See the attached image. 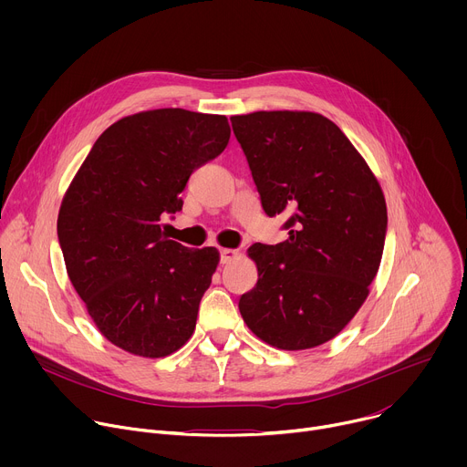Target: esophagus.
<instances>
[{
	"label": "esophagus",
	"instance_id": "1",
	"mask_svg": "<svg viewBox=\"0 0 467 467\" xmlns=\"http://www.w3.org/2000/svg\"><path fill=\"white\" fill-rule=\"evenodd\" d=\"M238 256H240V253H238L236 249H227V247L220 249V260H222V264H229V262L236 260Z\"/></svg>",
	"mask_w": 467,
	"mask_h": 467
}]
</instances>
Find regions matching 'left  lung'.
Listing matches in <instances>:
<instances>
[{"mask_svg": "<svg viewBox=\"0 0 467 467\" xmlns=\"http://www.w3.org/2000/svg\"><path fill=\"white\" fill-rule=\"evenodd\" d=\"M268 216L288 240L253 244L258 281L238 308L254 337L285 351L335 338L369 294L388 225L382 188L337 123L306 110L231 118Z\"/></svg>", "mask_w": 467, "mask_h": 467, "instance_id": "left-lung-1", "label": "left lung"}]
</instances>
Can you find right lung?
I'll return each mask as SVG.
<instances>
[{
	"instance_id": "obj_1",
	"label": "right lung",
	"mask_w": 467,
	"mask_h": 467,
	"mask_svg": "<svg viewBox=\"0 0 467 467\" xmlns=\"http://www.w3.org/2000/svg\"><path fill=\"white\" fill-rule=\"evenodd\" d=\"M222 114L155 109L103 130L66 190L57 234L68 277L101 335L146 358L181 349L218 268L216 247L168 240L193 170L229 144Z\"/></svg>"
}]
</instances>
